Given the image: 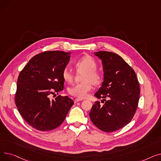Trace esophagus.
<instances>
[{
  "instance_id": "esophagus-1",
  "label": "esophagus",
  "mask_w": 161,
  "mask_h": 161,
  "mask_svg": "<svg viewBox=\"0 0 161 161\" xmlns=\"http://www.w3.org/2000/svg\"><path fill=\"white\" fill-rule=\"evenodd\" d=\"M81 100H82V99H80V98H75V99L74 100V103H78V102H79V101H81Z\"/></svg>"
}]
</instances>
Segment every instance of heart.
<instances>
[{"label": "heart", "instance_id": "b5f03b06", "mask_svg": "<svg viewBox=\"0 0 161 161\" xmlns=\"http://www.w3.org/2000/svg\"><path fill=\"white\" fill-rule=\"evenodd\" d=\"M74 66L78 71L86 70L82 77L83 82L75 84L69 89V94L79 98H86L92 89V83L98 85L101 82V75L96 70L97 63L95 58L90 55H84L74 63ZM62 76L66 82H71L73 79L72 72L66 68L63 71Z\"/></svg>", "mask_w": 161, "mask_h": 161}]
</instances>
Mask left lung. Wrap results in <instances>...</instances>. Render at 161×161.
Segmentation results:
<instances>
[{
    "instance_id": "obj_1",
    "label": "left lung",
    "mask_w": 161,
    "mask_h": 161,
    "mask_svg": "<svg viewBox=\"0 0 161 161\" xmlns=\"http://www.w3.org/2000/svg\"><path fill=\"white\" fill-rule=\"evenodd\" d=\"M94 54L102 60L104 71L102 86L95 96L103 98L104 104L95 102L89 117L100 130L111 132L132 120L138 104L140 86L134 70L119 55L103 51Z\"/></svg>"
}]
</instances>
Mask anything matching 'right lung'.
Segmentation results:
<instances>
[{
    "label": "right lung",
    "mask_w": 161,
    "mask_h": 161,
    "mask_svg": "<svg viewBox=\"0 0 161 161\" xmlns=\"http://www.w3.org/2000/svg\"><path fill=\"white\" fill-rule=\"evenodd\" d=\"M71 53L49 51L34 56L21 71L15 102L24 120L38 130L56 129L64 121L74 101L67 96L50 98L63 90L62 73Z\"/></svg>",
    "instance_id": "right-lung-1"
}]
</instances>
